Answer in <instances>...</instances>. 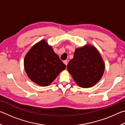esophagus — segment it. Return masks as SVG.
Instances as JSON below:
<instances>
[{
  "mask_svg": "<svg viewBox=\"0 0 125 125\" xmlns=\"http://www.w3.org/2000/svg\"><path fill=\"white\" fill-rule=\"evenodd\" d=\"M63 63H64V64L67 65V64H68V61H66V60H65V61H63Z\"/></svg>",
  "mask_w": 125,
  "mask_h": 125,
  "instance_id": "1",
  "label": "esophagus"
}]
</instances>
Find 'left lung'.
<instances>
[{"label":"left lung","mask_w":125,"mask_h":125,"mask_svg":"<svg viewBox=\"0 0 125 125\" xmlns=\"http://www.w3.org/2000/svg\"><path fill=\"white\" fill-rule=\"evenodd\" d=\"M67 68L78 86L88 88L95 85L102 78L105 63L94 46L86 45L75 50Z\"/></svg>","instance_id":"left-lung-1"}]
</instances>
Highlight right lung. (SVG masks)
I'll return each instance as SVG.
<instances>
[{
    "instance_id": "add662e5",
    "label": "right lung",
    "mask_w": 125,
    "mask_h": 125,
    "mask_svg": "<svg viewBox=\"0 0 125 125\" xmlns=\"http://www.w3.org/2000/svg\"><path fill=\"white\" fill-rule=\"evenodd\" d=\"M24 63L28 77L42 86L51 84L66 67L45 40L30 48L25 57Z\"/></svg>"
}]
</instances>
